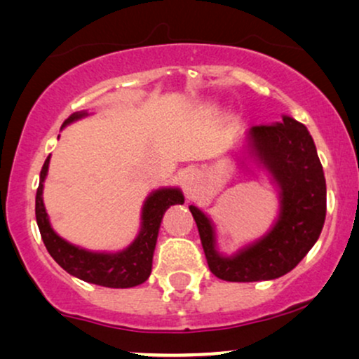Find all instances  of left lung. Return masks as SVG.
Segmentation results:
<instances>
[{"label": "left lung", "mask_w": 359, "mask_h": 359, "mask_svg": "<svg viewBox=\"0 0 359 359\" xmlns=\"http://www.w3.org/2000/svg\"><path fill=\"white\" fill-rule=\"evenodd\" d=\"M248 140L252 154L281 188V212L271 232L235 257L224 258L214 248L210 220L189 205L209 269L224 281H264L289 273L313 247L325 222V176L307 127L284 116L283 122L252 127Z\"/></svg>", "instance_id": "left-lung-1"}]
</instances>
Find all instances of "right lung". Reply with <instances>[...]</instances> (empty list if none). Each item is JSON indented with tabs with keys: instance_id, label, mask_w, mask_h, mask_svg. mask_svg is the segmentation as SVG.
<instances>
[{
	"instance_id": "1",
	"label": "right lung",
	"mask_w": 359,
	"mask_h": 359,
	"mask_svg": "<svg viewBox=\"0 0 359 359\" xmlns=\"http://www.w3.org/2000/svg\"><path fill=\"white\" fill-rule=\"evenodd\" d=\"M86 116V112H75L63 122V126ZM50 155L43 161L41 170V183L36 194V219L41 230L43 245L50 257L65 269L67 273L83 279L86 283L104 287H132L147 281L151 273V259L158 237V229L165 210L173 204H183L184 198L178 189H160L150 194L145 201L142 212V229L139 237L129 248L121 253H91L86 250L73 247L53 232L43 208L42 189L47 176Z\"/></svg>"
}]
</instances>
